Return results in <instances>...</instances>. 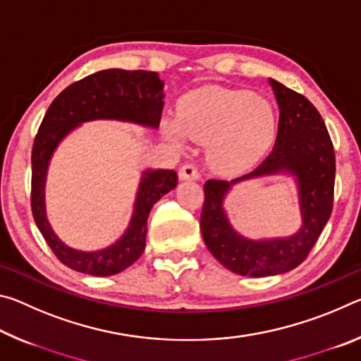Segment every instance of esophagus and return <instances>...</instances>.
<instances>
[{"instance_id": "1", "label": "esophagus", "mask_w": 361, "mask_h": 361, "mask_svg": "<svg viewBox=\"0 0 361 361\" xmlns=\"http://www.w3.org/2000/svg\"><path fill=\"white\" fill-rule=\"evenodd\" d=\"M178 175H180L181 180H197L200 176L197 167H195L194 164H191V162L183 164V166L180 167Z\"/></svg>"}]
</instances>
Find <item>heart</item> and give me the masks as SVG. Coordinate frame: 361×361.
I'll list each match as a JSON object with an SVG mask.
<instances>
[{"label": "heart", "instance_id": "heart-1", "mask_svg": "<svg viewBox=\"0 0 361 361\" xmlns=\"http://www.w3.org/2000/svg\"><path fill=\"white\" fill-rule=\"evenodd\" d=\"M173 142L188 135L209 142L210 162L235 170L258 159L276 133V113L269 102L245 90L205 87L183 97L178 119L166 121Z\"/></svg>", "mask_w": 361, "mask_h": 361}]
</instances>
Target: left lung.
<instances>
[{
  "label": "left lung",
  "mask_w": 361,
  "mask_h": 361,
  "mask_svg": "<svg viewBox=\"0 0 361 361\" xmlns=\"http://www.w3.org/2000/svg\"><path fill=\"white\" fill-rule=\"evenodd\" d=\"M269 84L280 109L276 146L252 173L232 181H207L200 213V231L210 253L229 271L250 277L276 276L301 264L319 240L334 199V148L320 113L304 95L274 79H269ZM279 171H290L298 178L302 231L286 240H243L225 218L224 194L242 179Z\"/></svg>",
  "instance_id": "obj_1"
}]
</instances>
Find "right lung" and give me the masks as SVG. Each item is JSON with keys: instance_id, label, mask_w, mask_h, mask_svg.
<instances>
[{"instance_id": "right-lung-1", "label": "right lung", "mask_w": 361, "mask_h": 361, "mask_svg": "<svg viewBox=\"0 0 361 361\" xmlns=\"http://www.w3.org/2000/svg\"><path fill=\"white\" fill-rule=\"evenodd\" d=\"M164 82L154 71L103 70L73 82L51 103L32 151V212L42 237L60 262L89 276H114L133 264L146 245L148 215L159 199L173 189V170H146L140 183L135 210L126 234L100 252H79L66 247L49 226L44 209L47 164L57 145L78 124L94 119H119L159 127Z\"/></svg>"}]
</instances>
